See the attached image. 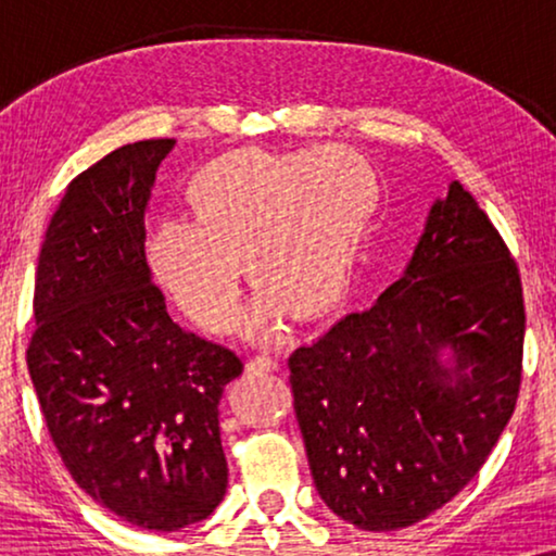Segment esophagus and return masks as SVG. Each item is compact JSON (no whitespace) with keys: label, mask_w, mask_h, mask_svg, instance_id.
<instances>
[{"label":"esophagus","mask_w":556,"mask_h":556,"mask_svg":"<svg viewBox=\"0 0 556 556\" xmlns=\"http://www.w3.org/2000/svg\"><path fill=\"white\" fill-rule=\"evenodd\" d=\"M278 367V362L268 354H255L253 359L248 362V371H273Z\"/></svg>","instance_id":"34e87169"}]
</instances>
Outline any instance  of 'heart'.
Here are the masks:
<instances>
[{
	"label": "heart",
	"mask_w": 556,
	"mask_h": 556,
	"mask_svg": "<svg viewBox=\"0 0 556 556\" xmlns=\"http://www.w3.org/2000/svg\"><path fill=\"white\" fill-rule=\"evenodd\" d=\"M375 197V174L346 147L238 151L197 177L194 215L159 219L151 270L194 324L227 333L240 318L245 255L263 283L245 329L278 339L299 308L314 316L344 299Z\"/></svg>",
	"instance_id": "b5f03b06"
}]
</instances>
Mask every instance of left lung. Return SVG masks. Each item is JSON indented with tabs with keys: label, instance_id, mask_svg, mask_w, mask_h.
<instances>
[{
	"label": "left lung",
	"instance_id": "8db88e82",
	"mask_svg": "<svg viewBox=\"0 0 556 556\" xmlns=\"http://www.w3.org/2000/svg\"><path fill=\"white\" fill-rule=\"evenodd\" d=\"M523 324L516 261L453 181L402 278L288 359L324 504L364 531L413 527L445 506L514 415Z\"/></svg>",
	"mask_w": 556,
	"mask_h": 556
}]
</instances>
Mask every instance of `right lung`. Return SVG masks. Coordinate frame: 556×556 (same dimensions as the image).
Listing matches in <instances>:
<instances>
[{
	"mask_svg": "<svg viewBox=\"0 0 556 556\" xmlns=\"http://www.w3.org/2000/svg\"><path fill=\"white\" fill-rule=\"evenodd\" d=\"M174 139L126 143L78 174L35 276L27 367L73 481L134 527L179 531L227 491L219 397L230 349L166 314L143 253L147 202Z\"/></svg>",
	"mask_w": 556,
	"mask_h": 556,
	"instance_id": "add662e5",
	"label": "right lung"
}]
</instances>
